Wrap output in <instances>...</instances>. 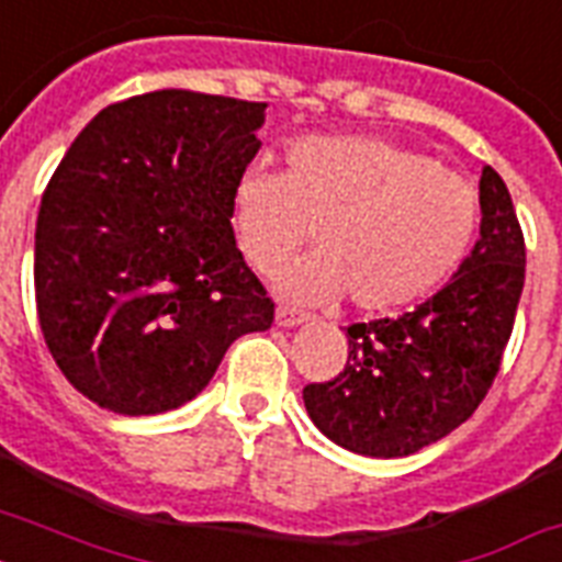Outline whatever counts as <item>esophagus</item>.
<instances>
[{
	"instance_id": "34e87169",
	"label": "esophagus",
	"mask_w": 562,
	"mask_h": 562,
	"mask_svg": "<svg viewBox=\"0 0 562 562\" xmlns=\"http://www.w3.org/2000/svg\"><path fill=\"white\" fill-rule=\"evenodd\" d=\"M273 317H277V326H300L308 321L306 312H300L294 306H277V315Z\"/></svg>"
}]
</instances>
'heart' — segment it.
Here are the masks:
<instances>
[{
	"instance_id": "obj_1",
	"label": "heart",
	"mask_w": 562,
	"mask_h": 562,
	"mask_svg": "<svg viewBox=\"0 0 562 562\" xmlns=\"http://www.w3.org/2000/svg\"><path fill=\"white\" fill-rule=\"evenodd\" d=\"M475 189L435 157L379 136H317L289 148L285 171L247 166L233 187L241 254L273 273L306 245L317 254L280 273L285 294L359 312L417 303L452 277L479 229Z\"/></svg>"
}]
</instances>
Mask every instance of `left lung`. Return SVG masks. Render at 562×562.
Here are the masks:
<instances>
[{
    "instance_id": "1",
    "label": "left lung",
    "mask_w": 562,
    "mask_h": 562,
    "mask_svg": "<svg viewBox=\"0 0 562 562\" xmlns=\"http://www.w3.org/2000/svg\"><path fill=\"white\" fill-rule=\"evenodd\" d=\"M481 236L443 289L400 317L347 326V364L303 387L312 423L370 458H405L467 423L487 396L525 285V238L505 180L484 166Z\"/></svg>"
}]
</instances>
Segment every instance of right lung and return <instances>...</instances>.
<instances>
[{"mask_svg":"<svg viewBox=\"0 0 562 562\" xmlns=\"http://www.w3.org/2000/svg\"><path fill=\"white\" fill-rule=\"evenodd\" d=\"M265 108L192 90L134 95L101 110L48 180L34 233L40 329L101 408H180L229 344L273 324L229 224Z\"/></svg>","mask_w":562,"mask_h":562,"instance_id":"obj_1","label":"right lung"}]
</instances>
